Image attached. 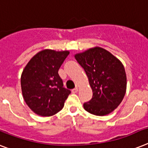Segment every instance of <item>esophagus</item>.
<instances>
[{"instance_id":"esophagus-1","label":"esophagus","mask_w":148,"mask_h":148,"mask_svg":"<svg viewBox=\"0 0 148 148\" xmlns=\"http://www.w3.org/2000/svg\"><path fill=\"white\" fill-rule=\"evenodd\" d=\"M77 91H78V88L77 87H75V88L72 90V93H77Z\"/></svg>"}]
</instances>
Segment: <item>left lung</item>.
Wrapping results in <instances>:
<instances>
[{
	"label": "left lung",
	"mask_w": 148,
	"mask_h": 148,
	"mask_svg": "<svg viewBox=\"0 0 148 148\" xmlns=\"http://www.w3.org/2000/svg\"><path fill=\"white\" fill-rule=\"evenodd\" d=\"M74 57L84 69L93 90L92 99L84 103L85 110L96 116L112 112L126 92V74L122 62L100 47L76 54Z\"/></svg>",
	"instance_id": "8db88e82"
}]
</instances>
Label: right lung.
<instances>
[{"instance_id":"obj_1","label":"right lung","mask_w":148,"mask_h":148,"mask_svg":"<svg viewBox=\"0 0 148 148\" xmlns=\"http://www.w3.org/2000/svg\"><path fill=\"white\" fill-rule=\"evenodd\" d=\"M68 55V51L45 49L34 55L23 71V97L37 115L51 116L64 107L71 90L63 86L58 70Z\"/></svg>"}]
</instances>
